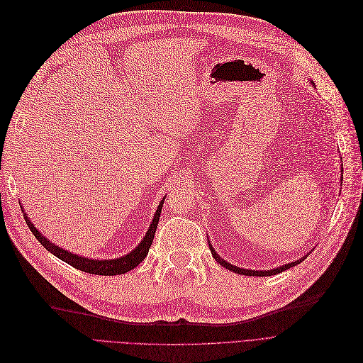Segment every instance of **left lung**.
Wrapping results in <instances>:
<instances>
[{
    "instance_id": "1",
    "label": "left lung",
    "mask_w": 363,
    "mask_h": 363,
    "mask_svg": "<svg viewBox=\"0 0 363 363\" xmlns=\"http://www.w3.org/2000/svg\"><path fill=\"white\" fill-rule=\"evenodd\" d=\"M208 245H210V250H211V254H213V257L216 258V262L217 263H220L223 267H226L228 270H230V272H235V273H239V274H245V276H270V274H276V273H281V272H284V270H286V269H289V267H292V266H297V264H300L304 258H306V255L303 257V258H298L297 262H292V263H288V264H285V266H281V267H276V269H272V270H248V269H240V267H236V266H233V264H230V263H228L226 260H223V258L216 252V250L213 248V245H211V242H210V239H208Z\"/></svg>"
}]
</instances>
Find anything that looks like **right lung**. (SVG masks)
I'll use <instances>...</instances> for the list:
<instances>
[{"label":"right lung","instance_id":"right-lung-1","mask_svg":"<svg viewBox=\"0 0 363 363\" xmlns=\"http://www.w3.org/2000/svg\"><path fill=\"white\" fill-rule=\"evenodd\" d=\"M162 203H164V199L160 202V206L157 208V213H155V216H153V220L150 223L149 230L145 235L142 242L137 245L130 254H127L124 257H119V258H113V260H93V258H85V257L72 254V252H69V251H66V250H63V248H60V247H57L55 244H51L45 236H43L38 232L37 228H33V224L28 218V216L26 214H23V216H25V221L28 224V228L30 229L33 236L38 239V242L47 251H50L51 254L56 255L57 258H60L62 262L71 264L72 267H75L78 270L87 272V273H91V274L113 276V274H123V273H127V272L133 270L134 267L139 266L142 263L143 258L147 255L149 248L152 245L153 236H155V232H157V228H158V221H160V216H161V210H162Z\"/></svg>","mask_w":363,"mask_h":363}]
</instances>
